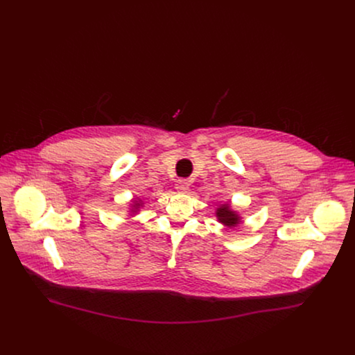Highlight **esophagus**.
<instances>
[{
	"instance_id": "1",
	"label": "esophagus",
	"mask_w": 355,
	"mask_h": 355,
	"mask_svg": "<svg viewBox=\"0 0 355 355\" xmlns=\"http://www.w3.org/2000/svg\"><path fill=\"white\" fill-rule=\"evenodd\" d=\"M174 188H175L177 192L185 193V192H188V189H189V181H188V180H178V181L175 182Z\"/></svg>"
}]
</instances>
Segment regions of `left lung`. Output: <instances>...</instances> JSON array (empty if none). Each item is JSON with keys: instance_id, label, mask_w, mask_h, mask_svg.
I'll use <instances>...</instances> for the list:
<instances>
[{"instance_id": "8db88e82", "label": "left lung", "mask_w": 355, "mask_h": 355, "mask_svg": "<svg viewBox=\"0 0 355 355\" xmlns=\"http://www.w3.org/2000/svg\"><path fill=\"white\" fill-rule=\"evenodd\" d=\"M215 216L219 223H222L223 226H226L229 229H234L243 222L241 215L232 209L230 202L218 205V207L215 209Z\"/></svg>"}]
</instances>
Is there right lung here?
Listing matches in <instances>:
<instances>
[{
	"label": "right lung",
	"mask_w": 355,
	"mask_h": 355,
	"mask_svg": "<svg viewBox=\"0 0 355 355\" xmlns=\"http://www.w3.org/2000/svg\"><path fill=\"white\" fill-rule=\"evenodd\" d=\"M142 207H144V200H142L141 198H135L133 200H132V203H130V209H129V216H135V215H137L139 211L141 210Z\"/></svg>",
	"instance_id": "add662e5"
}]
</instances>
